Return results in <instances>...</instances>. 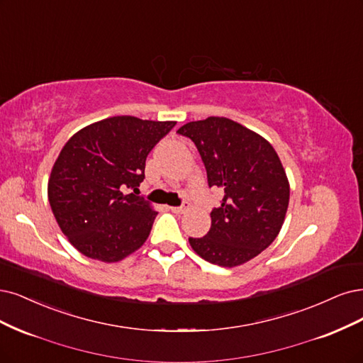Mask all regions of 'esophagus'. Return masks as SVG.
Here are the masks:
<instances>
[{
    "instance_id": "esophagus-1",
    "label": "esophagus",
    "mask_w": 363,
    "mask_h": 363,
    "mask_svg": "<svg viewBox=\"0 0 363 363\" xmlns=\"http://www.w3.org/2000/svg\"><path fill=\"white\" fill-rule=\"evenodd\" d=\"M174 213H184L186 210H189V203H183L180 207H169Z\"/></svg>"
}]
</instances>
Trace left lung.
<instances>
[{
    "mask_svg": "<svg viewBox=\"0 0 363 363\" xmlns=\"http://www.w3.org/2000/svg\"><path fill=\"white\" fill-rule=\"evenodd\" d=\"M177 133L196 145L208 187L223 189L208 233L189 237L192 249L222 267L252 259L277 239L289 208L290 184L277 152L262 136L225 117L186 123Z\"/></svg>",
    "mask_w": 363,
    "mask_h": 363,
    "instance_id": "obj_1",
    "label": "left lung"
}]
</instances>
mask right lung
Segmentation results:
<instances>
[{
  "instance_id": "right-lung-1",
  "label": "right lung",
  "mask_w": 363,
  "mask_h": 363,
  "mask_svg": "<svg viewBox=\"0 0 363 363\" xmlns=\"http://www.w3.org/2000/svg\"><path fill=\"white\" fill-rule=\"evenodd\" d=\"M176 121L118 116L90 124L62 147L48 183L61 231L85 257L116 262L140 249L156 211L144 196L145 159Z\"/></svg>"
}]
</instances>
